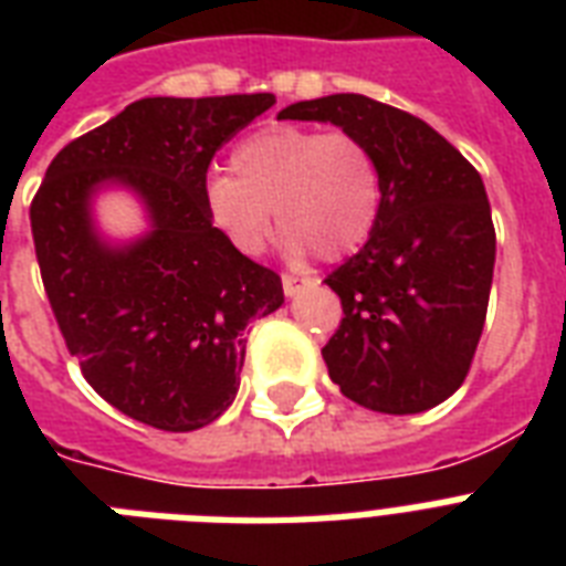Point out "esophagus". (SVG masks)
Here are the masks:
<instances>
[{"label": "esophagus", "mask_w": 566, "mask_h": 566, "mask_svg": "<svg viewBox=\"0 0 566 566\" xmlns=\"http://www.w3.org/2000/svg\"><path fill=\"white\" fill-rule=\"evenodd\" d=\"M311 279H305V275H293V273H284L282 275V287H284V293H287V296H300L302 291H305V287H311Z\"/></svg>", "instance_id": "esophagus-1"}]
</instances>
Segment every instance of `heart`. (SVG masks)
<instances>
[{"label":"heart","mask_w":566,"mask_h":566,"mask_svg":"<svg viewBox=\"0 0 566 566\" xmlns=\"http://www.w3.org/2000/svg\"><path fill=\"white\" fill-rule=\"evenodd\" d=\"M231 172H213L205 202L213 226L247 255L270 238V211L293 255L344 258L367 243L381 211V170L349 132L273 126L243 137Z\"/></svg>","instance_id":"obj_1"}]
</instances>
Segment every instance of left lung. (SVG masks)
<instances>
[{"label":"left lung","instance_id":"obj_1","mask_svg":"<svg viewBox=\"0 0 566 566\" xmlns=\"http://www.w3.org/2000/svg\"><path fill=\"white\" fill-rule=\"evenodd\" d=\"M279 117L358 135L381 170L376 229L326 279L344 305L323 346L328 376L370 411H429L464 385L488 317L496 231L482 176L429 123L361 93Z\"/></svg>","mask_w":566,"mask_h":566}]
</instances>
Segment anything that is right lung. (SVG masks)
I'll return each mask as SVG.
<instances>
[{
	"instance_id": "add662e5",
	"label": "right lung",
	"mask_w": 566,
	"mask_h": 566,
	"mask_svg": "<svg viewBox=\"0 0 566 566\" xmlns=\"http://www.w3.org/2000/svg\"><path fill=\"white\" fill-rule=\"evenodd\" d=\"M275 105L273 93L149 96L75 137L31 199L49 305L87 385L153 429L193 431L238 396L247 326L284 302L282 279L234 249L205 202L211 158ZM128 187L150 231L111 248L96 189Z\"/></svg>"
}]
</instances>
